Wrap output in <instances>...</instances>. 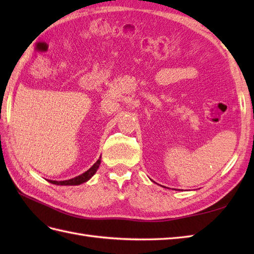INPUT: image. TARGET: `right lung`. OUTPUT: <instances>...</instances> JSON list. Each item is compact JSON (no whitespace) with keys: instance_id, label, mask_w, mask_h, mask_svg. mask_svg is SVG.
<instances>
[{"instance_id":"1","label":"right lung","mask_w":254,"mask_h":254,"mask_svg":"<svg viewBox=\"0 0 254 254\" xmlns=\"http://www.w3.org/2000/svg\"><path fill=\"white\" fill-rule=\"evenodd\" d=\"M100 158L97 160L96 163L93 165V167H90V168L87 171L84 172V174H82L78 177L73 178V179L65 180V181H53V180H48V181H49L50 183H53V185H58V186H77V185H80V183L89 180L90 178L95 175V172L97 171V169L99 168Z\"/></svg>"}]
</instances>
